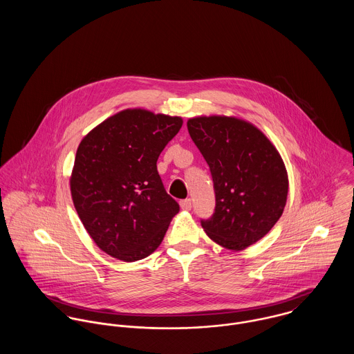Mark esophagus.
<instances>
[{
	"mask_svg": "<svg viewBox=\"0 0 354 354\" xmlns=\"http://www.w3.org/2000/svg\"><path fill=\"white\" fill-rule=\"evenodd\" d=\"M180 205H181V208L183 209H191L192 208V201L191 199H184V201H181L180 202Z\"/></svg>",
	"mask_w": 354,
	"mask_h": 354,
	"instance_id": "esophagus-1",
	"label": "esophagus"
}]
</instances>
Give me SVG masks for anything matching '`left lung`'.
I'll return each mask as SVG.
<instances>
[{"label":"left lung","instance_id":"8db88e82","mask_svg":"<svg viewBox=\"0 0 354 354\" xmlns=\"http://www.w3.org/2000/svg\"><path fill=\"white\" fill-rule=\"evenodd\" d=\"M205 159L215 192L214 214L202 219L216 244L241 251L264 237L281 218L289 189L283 160L252 124L225 115L187 124Z\"/></svg>","mask_w":354,"mask_h":354}]
</instances>
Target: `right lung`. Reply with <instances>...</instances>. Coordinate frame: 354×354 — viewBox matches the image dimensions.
<instances>
[{
  "mask_svg": "<svg viewBox=\"0 0 354 354\" xmlns=\"http://www.w3.org/2000/svg\"><path fill=\"white\" fill-rule=\"evenodd\" d=\"M181 127L180 117L128 109L109 117L79 145L72 199L103 252L135 261L162 243L180 205L167 195L156 160Z\"/></svg>",
  "mask_w": 354,
  "mask_h": 354,
  "instance_id": "obj_1",
  "label": "right lung"
}]
</instances>
